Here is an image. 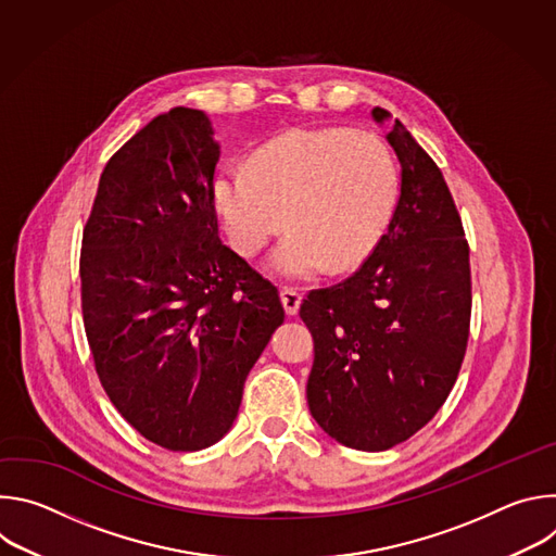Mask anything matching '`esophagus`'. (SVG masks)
<instances>
[{"label": "esophagus", "instance_id": "34e87169", "mask_svg": "<svg viewBox=\"0 0 556 556\" xmlns=\"http://www.w3.org/2000/svg\"><path fill=\"white\" fill-rule=\"evenodd\" d=\"M279 296H281V303H283L286 314L294 316V314L299 312V305H301V292L294 290V288H281Z\"/></svg>", "mask_w": 556, "mask_h": 556}]
</instances>
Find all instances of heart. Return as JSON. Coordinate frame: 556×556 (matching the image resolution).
<instances>
[{
	"label": "heart",
	"instance_id": "b5f03b06",
	"mask_svg": "<svg viewBox=\"0 0 556 556\" xmlns=\"http://www.w3.org/2000/svg\"><path fill=\"white\" fill-rule=\"evenodd\" d=\"M399 174L387 144L345 127L296 129L251 157L249 169L217 180V202L242 253H257L292 228L273 255L277 273L312 277L324 266L345 270L363 262L389 222Z\"/></svg>",
	"mask_w": 556,
	"mask_h": 556
}]
</instances>
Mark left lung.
<instances>
[{
    "mask_svg": "<svg viewBox=\"0 0 556 556\" xmlns=\"http://www.w3.org/2000/svg\"><path fill=\"white\" fill-rule=\"evenodd\" d=\"M387 140L401 161L387 232L352 277L309 290L299 309L314 339L309 414L358 451L401 444L438 414L470 326L468 242L444 176L401 121Z\"/></svg>",
    "mask_w": 556,
    "mask_h": 556,
    "instance_id": "left-lung-1",
    "label": "left lung"
}]
</instances>
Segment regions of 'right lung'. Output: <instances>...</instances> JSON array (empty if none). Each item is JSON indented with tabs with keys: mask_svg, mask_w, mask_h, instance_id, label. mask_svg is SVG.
Here are the masks:
<instances>
[{
	"mask_svg": "<svg viewBox=\"0 0 556 556\" xmlns=\"http://www.w3.org/2000/svg\"><path fill=\"white\" fill-rule=\"evenodd\" d=\"M219 144L204 112L174 108L105 165L81 247V307L118 414L169 451L215 444L283 324L277 288L217 237Z\"/></svg>",
	"mask_w": 556,
	"mask_h": 556,
	"instance_id": "add662e5",
	"label": "right lung"
}]
</instances>
